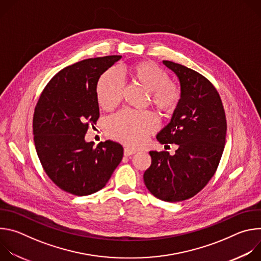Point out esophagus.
Listing matches in <instances>:
<instances>
[{"label": "esophagus", "instance_id": "1", "mask_svg": "<svg viewBox=\"0 0 261 261\" xmlns=\"http://www.w3.org/2000/svg\"><path fill=\"white\" fill-rule=\"evenodd\" d=\"M136 153V151L135 150H133V148H131V147H125L124 148V155L126 156V157H128V156H131V155H133V154H135Z\"/></svg>", "mask_w": 261, "mask_h": 261}]
</instances>
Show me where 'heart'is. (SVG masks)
<instances>
[{
  "mask_svg": "<svg viewBox=\"0 0 261 261\" xmlns=\"http://www.w3.org/2000/svg\"><path fill=\"white\" fill-rule=\"evenodd\" d=\"M129 77L150 94L151 103L162 114L170 115L176 109L180 98V88L169 82V76L153 62H138L128 67ZM123 83L114 69L106 70L99 77L96 95L100 106L106 110L116 107L122 97ZM158 119L150 111L121 110L106 122L107 134L130 146L141 145L146 137L158 128Z\"/></svg>",
  "mask_w": 261,
  "mask_h": 261,
  "instance_id": "1",
  "label": "heart"
}]
</instances>
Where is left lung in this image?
<instances>
[{"label":"left lung","instance_id":"8db88e82","mask_svg":"<svg viewBox=\"0 0 261 261\" xmlns=\"http://www.w3.org/2000/svg\"><path fill=\"white\" fill-rule=\"evenodd\" d=\"M163 64L177 76L181 98L157 139L162 144L175 143L178 148L173 156L151 151L152 164L144 171L143 180L155 197L177 202L196 195L215 174L227 125L220 95L207 79L180 64Z\"/></svg>","mask_w":261,"mask_h":261}]
</instances>
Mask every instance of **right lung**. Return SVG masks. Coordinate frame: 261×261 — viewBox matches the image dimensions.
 <instances>
[{"mask_svg":"<svg viewBox=\"0 0 261 261\" xmlns=\"http://www.w3.org/2000/svg\"><path fill=\"white\" fill-rule=\"evenodd\" d=\"M122 56L87 59L58 72L44 88L33 117L37 155L60 189L85 196L102 189L123 158L124 148L106 140L94 147L85 135L99 119V77Z\"/></svg>","mask_w":261,"mask_h":261,"instance_id":"obj_1","label":"right lung"}]
</instances>
